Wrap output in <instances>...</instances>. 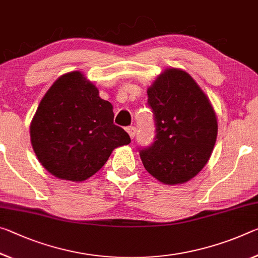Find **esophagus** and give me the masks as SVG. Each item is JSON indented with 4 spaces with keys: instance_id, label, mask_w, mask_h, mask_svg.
<instances>
[{
    "instance_id": "1",
    "label": "esophagus",
    "mask_w": 258,
    "mask_h": 258,
    "mask_svg": "<svg viewBox=\"0 0 258 258\" xmlns=\"http://www.w3.org/2000/svg\"><path fill=\"white\" fill-rule=\"evenodd\" d=\"M126 132L128 133V136H130V138L132 139H134V137H136V133H137V128L134 127V126H128V127H126Z\"/></svg>"
}]
</instances>
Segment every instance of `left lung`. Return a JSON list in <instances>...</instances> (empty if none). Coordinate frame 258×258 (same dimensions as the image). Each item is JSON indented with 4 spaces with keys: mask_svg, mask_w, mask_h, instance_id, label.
I'll list each match as a JSON object with an SVG mask.
<instances>
[{
    "mask_svg": "<svg viewBox=\"0 0 258 258\" xmlns=\"http://www.w3.org/2000/svg\"><path fill=\"white\" fill-rule=\"evenodd\" d=\"M154 113V142L138 148L148 172L175 185L203 169L217 138V119L206 94L188 73L169 69L148 88Z\"/></svg>",
    "mask_w": 258,
    "mask_h": 258,
    "instance_id": "obj_1",
    "label": "left lung"
}]
</instances>
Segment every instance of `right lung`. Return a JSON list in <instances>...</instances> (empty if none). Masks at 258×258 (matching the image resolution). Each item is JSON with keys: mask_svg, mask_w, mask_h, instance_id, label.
Here are the masks:
<instances>
[{"mask_svg": "<svg viewBox=\"0 0 258 258\" xmlns=\"http://www.w3.org/2000/svg\"><path fill=\"white\" fill-rule=\"evenodd\" d=\"M31 141L42 166L57 178L83 181L96 173L112 150L131 138L113 124L110 102L80 72L57 79L41 100Z\"/></svg>", "mask_w": 258, "mask_h": 258, "instance_id": "obj_1", "label": "right lung"}]
</instances>
